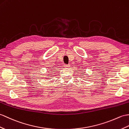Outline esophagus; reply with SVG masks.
I'll use <instances>...</instances> for the list:
<instances>
[{
	"label": "esophagus",
	"mask_w": 129,
	"mask_h": 129,
	"mask_svg": "<svg viewBox=\"0 0 129 129\" xmlns=\"http://www.w3.org/2000/svg\"><path fill=\"white\" fill-rule=\"evenodd\" d=\"M64 68H69L70 67V65L69 64H68V65L64 64Z\"/></svg>",
	"instance_id": "esophagus-1"
}]
</instances>
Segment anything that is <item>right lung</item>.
<instances>
[{"mask_svg":"<svg viewBox=\"0 0 129 129\" xmlns=\"http://www.w3.org/2000/svg\"><path fill=\"white\" fill-rule=\"evenodd\" d=\"M48 75H49V74H48Z\"/></svg>","mask_w":129,"mask_h":129,"instance_id":"right-lung-1","label":"right lung"}]
</instances>
